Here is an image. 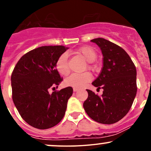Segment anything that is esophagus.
<instances>
[{
    "mask_svg": "<svg viewBox=\"0 0 151 151\" xmlns=\"http://www.w3.org/2000/svg\"><path fill=\"white\" fill-rule=\"evenodd\" d=\"M73 91H77L78 89H77V88H73Z\"/></svg>",
    "mask_w": 151,
    "mask_h": 151,
    "instance_id": "obj_1",
    "label": "esophagus"
}]
</instances>
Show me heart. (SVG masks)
I'll use <instances>...</instances> for the list:
<instances>
[{"label": "heart", "instance_id": "heart-1", "mask_svg": "<svg viewBox=\"0 0 151 151\" xmlns=\"http://www.w3.org/2000/svg\"><path fill=\"white\" fill-rule=\"evenodd\" d=\"M76 52L82 55L88 64V68L93 69V66L91 62L94 61L96 58V52L93 47L90 46H84L78 48ZM55 68L62 76H67L70 73V67L68 65V56L67 53H63L59 56L55 62ZM91 80V75L89 72L84 73H74L71 74L65 80V84L67 86L74 88H82Z\"/></svg>", "mask_w": 151, "mask_h": 151}]
</instances>
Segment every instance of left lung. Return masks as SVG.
<instances>
[{"mask_svg": "<svg viewBox=\"0 0 151 151\" xmlns=\"http://www.w3.org/2000/svg\"><path fill=\"white\" fill-rule=\"evenodd\" d=\"M91 42L99 47L103 55V67L92 84L104 91L99 96L86 89L88 98L83 106L93 121L112 124L125 116L133 104L137 92L136 69L121 47L100 37Z\"/></svg>", "mask_w": 151, "mask_h": 151, "instance_id": "obj_1", "label": "left lung"}]
</instances>
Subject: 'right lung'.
Wrapping results in <instances>:
<instances>
[{
  "mask_svg": "<svg viewBox=\"0 0 151 151\" xmlns=\"http://www.w3.org/2000/svg\"><path fill=\"white\" fill-rule=\"evenodd\" d=\"M67 49L62 45L40 47L24 55L13 71V103L23 120L32 127L50 129L65 116L73 89L68 86L51 94L49 90L62 81L55 62Z\"/></svg>",
  "mask_w": 151,
  "mask_h": 151,
  "instance_id": "1",
  "label": "right lung"
}]
</instances>
